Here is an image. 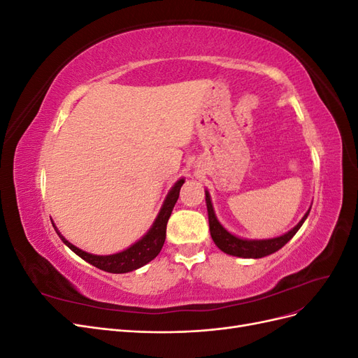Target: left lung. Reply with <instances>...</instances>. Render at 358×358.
<instances>
[{
	"label": "left lung",
	"mask_w": 358,
	"mask_h": 358,
	"mask_svg": "<svg viewBox=\"0 0 358 358\" xmlns=\"http://www.w3.org/2000/svg\"><path fill=\"white\" fill-rule=\"evenodd\" d=\"M204 194H206V206H208V215H209V230L215 245L218 246L222 252L233 257H241V258H263L279 251V249L285 243H288L292 239V236L300 230V227L306 221L308 215L310 212V208H309L308 212L303 215V218L299 221V224L296 227H292V229L285 234L272 237V239H243V237L230 233L218 221L213 210V204L210 200L209 191L204 189Z\"/></svg>",
	"instance_id": "obj_1"
}]
</instances>
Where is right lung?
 I'll return each mask as SVG.
<instances>
[{"mask_svg":"<svg viewBox=\"0 0 358 358\" xmlns=\"http://www.w3.org/2000/svg\"><path fill=\"white\" fill-rule=\"evenodd\" d=\"M183 182H185V179L180 178L175 183V185L171 187L164 203H162V206H161V209L157 215L154 224L150 225L148 233L121 252L110 254V255L90 254L86 251H82V249L74 246L73 243H70L66 237L59 233L57 225L52 222L53 229H55L57 234L59 236V239L66 243L76 255L83 258L86 263H90V264L95 266L96 268L104 270V272H109V273L133 272V270H137L140 267H143L145 264H148L149 262H152V259L159 254L161 248H162V245H164V241H166L167 222H169V218L171 215V210H173V208H175V204L179 199V191H180V187L183 185Z\"/></svg>","mask_w":358,"mask_h":358,"instance_id":"right-lung-1","label":"right lung"}]
</instances>
